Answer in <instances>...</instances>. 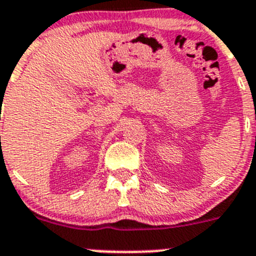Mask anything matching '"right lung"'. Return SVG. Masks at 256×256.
<instances>
[{
    "instance_id": "right-lung-1",
    "label": "right lung",
    "mask_w": 256,
    "mask_h": 256,
    "mask_svg": "<svg viewBox=\"0 0 256 256\" xmlns=\"http://www.w3.org/2000/svg\"><path fill=\"white\" fill-rule=\"evenodd\" d=\"M1 149H2V148H1Z\"/></svg>"
}]
</instances>
